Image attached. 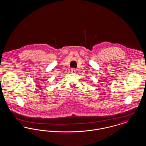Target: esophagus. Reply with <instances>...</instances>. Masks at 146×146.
<instances>
[{
  "label": "esophagus",
  "mask_w": 146,
  "mask_h": 146,
  "mask_svg": "<svg viewBox=\"0 0 146 146\" xmlns=\"http://www.w3.org/2000/svg\"><path fill=\"white\" fill-rule=\"evenodd\" d=\"M76 72V69L73 68V69L71 70V73H75Z\"/></svg>",
  "instance_id": "34e87169"
}]
</instances>
